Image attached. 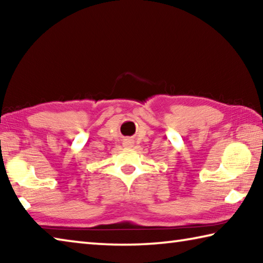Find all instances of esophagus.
Listing matches in <instances>:
<instances>
[{"label":"esophagus","mask_w":263,"mask_h":263,"mask_svg":"<svg viewBox=\"0 0 263 263\" xmlns=\"http://www.w3.org/2000/svg\"><path fill=\"white\" fill-rule=\"evenodd\" d=\"M123 145L125 146V147H127V148H128V147H132V146H133V140L130 139V138H127V139L124 140Z\"/></svg>","instance_id":"esophagus-1"}]
</instances>
